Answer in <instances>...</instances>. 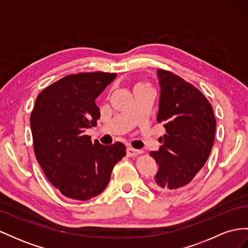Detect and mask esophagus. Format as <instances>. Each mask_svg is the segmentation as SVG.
<instances>
[{"label": "esophagus", "mask_w": 248, "mask_h": 248, "mask_svg": "<svg viewBox=\"0 0 248 248\" xmlns=\"http://www.w3.org/2000/svg\"><path fill=\"white\" fill-rule=\"evenodd\" d=\"M141 153H142V151L136 150V148H133V147H128V148H126V155H128L129 157H133V155H139Z\"/></svg>", "instance_id": "1"}]
</instances>
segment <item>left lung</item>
I'll list each match as a JSON object with an SVG mask.
<instances>
[{
    "label": "left lung",
    "mask_w": 248,
    "mask_h": 248,
    "mask_svg": "<svg viewBox=\"0 0 248 248\" xmlns=\"http://www.w3.org/2000/svg\"><path fill=\"white\" fill-rule=\"evenodd\" d=\"M160 100L157 122L166 134L151 155L158 165L150 185L158 191L187 187L206 163L214 144L213 108L201 91L179 76L157 70Z\"/></svg>",
    "instance_id": "obj_1"
}]
</instances>
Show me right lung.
<instances>
[{
  "mask_svg": "<svg viewBox=\"0 0 248 248\" xmlns=\"http://www.w3.org/2000/svg\"><path fill=\"white\" fill-rule=\"evenodd\" d=\"M116 74L69 75L38 94L30 117L34 152L46 179L69 199L88 201L108 186L125 155L122 142L103 145L85 131L96 124L95 100Z\"/></svg>",
  "mask_w": 248,
  "mask_h": 248,
  "instance_id": "1",
  "label": "right lung"
}]
</instances>
